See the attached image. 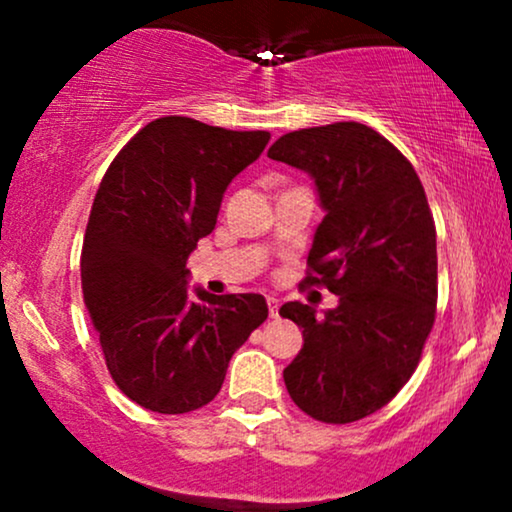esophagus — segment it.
I'll return each mask as SVG.
<instances>
[{
	"instance_id": "esophagus-1",
	"label": "esophagus",
	"mask_w": 512,
	"mask_h": 512,
	"mask_svg": "<svg viewBox=\"0 0 512 512\" xmlns=\"http://www.w3.org/2000/svg\"><path fill=\"white\" fill-rule=\"evenodd\" d=\"M267 305H269V317H279V301H276V298H267Z\"/></svg>"
}]
</instances>
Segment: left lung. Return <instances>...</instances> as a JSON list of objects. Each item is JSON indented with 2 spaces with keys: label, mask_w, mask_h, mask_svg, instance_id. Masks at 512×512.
<instances>
[{
  "label": "left lung",
  "mask_w": 512,
  "mask_h": 512,
  "mask_svg": "<svg viewBox=\"0 0 512 512\" xmlns=\"http://www.w3.org/2000/svg\"><path fill=\"white\" fill-rule=\"evenodd\" d=\"M269 158L315 180L325 219L308 252L305 284L339 305L315 317L301 301L279 315L303 330L284 383L305 414L351 424L407 385L436 320V226L424 185L383 134L334 122L279 137Z\"/></svg>",
  "instance_id": "8db88e82"
}]
</instances>
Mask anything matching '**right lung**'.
I'll use <instances>...</instances> for the list:
<instances>
[{"instance_id": "1", "label": "right lung", "mask_w": 512, "mask_h": 512, "mask_svg": "<svg viewBox=\"0 0 512 512\" xmlns=\"http://www.w3.org/2000/svg\"><path fill=\"white\" fill-rule=\"evenodd\" d=\"M269 132L158 117L105 170L81 250V291L115 385L139 407L187 414L219 395L226 368L267 320L260 293L187 291L197 240Z\"/></svg>"}]
</instances>
